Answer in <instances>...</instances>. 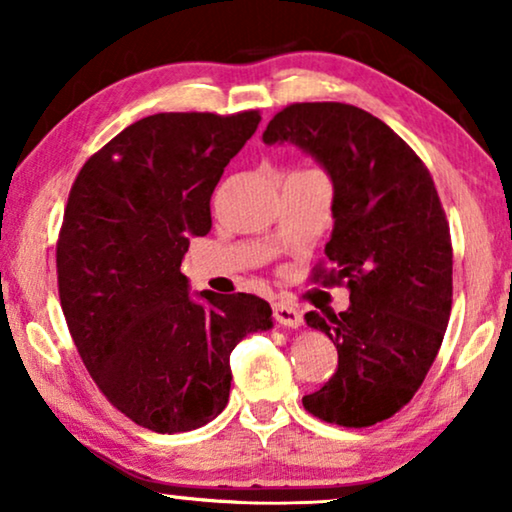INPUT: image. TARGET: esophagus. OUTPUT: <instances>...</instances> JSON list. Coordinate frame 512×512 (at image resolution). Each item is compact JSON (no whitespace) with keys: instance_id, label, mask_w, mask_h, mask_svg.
<instances>
[{"instance_id":"1","label":"esophagus","mask_w":512,"mask_h":512,"mask_svg":"<svg viewBox=\"0 0 512 512\" xmlns=\"http://www.w3.org/2000/svg\"><path fill=\"white\" fill-rule=\"evenodd\" d=\"M272 310H275V319L279 321V324H284L289 328H298L300 324H303V312H300L298 307L284 303V300H279V303L272 305Z\"/></svg>"}]
</instances>
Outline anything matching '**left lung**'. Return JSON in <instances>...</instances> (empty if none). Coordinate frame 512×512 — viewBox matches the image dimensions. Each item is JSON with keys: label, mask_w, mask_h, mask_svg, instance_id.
Returning a JSON list of instances; mask_svg holds the SVG:
<instances>
[{"label": "left lung", "mask_w": 512, "mask_h": 512, "mask_svg": "<svg viewBox=\"0 0 512 512\" xmlns=\"http://www.w3.org/2000/svg\"><path fill=\"white\" fill-rule=\"evenodd\" d=\"M265 144H296L333 181L331 268L340 314L307 312L338 349V370L303 398L328 424L373 426L422 387L452 310V240L429 170L380 118L342 102H298L275 114Z\"/></svg>", "instance_id": "left-lung-1"}]
</instances>
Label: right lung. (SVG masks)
<instances>
[{
    "mask_svg": "<svg viewBox=\"0 0 512 512\" xmlns=\"http://www.w3.org/2000/svg\"><path fill=\"white\" fill-rule=\"evenodd\" d=\"M261 114H153L93 153L58 237V291L69 333L107 401L156 433L205 426L226 408L230 352L272 328L251 293H200L181 272L191 237L212 228L223 167Z\"/></svg>",
    "mask_w": 512,
    "mask_h": 512,
    "instance_id": "add662e5",
    "label": "right lung"
}]
</instances>
